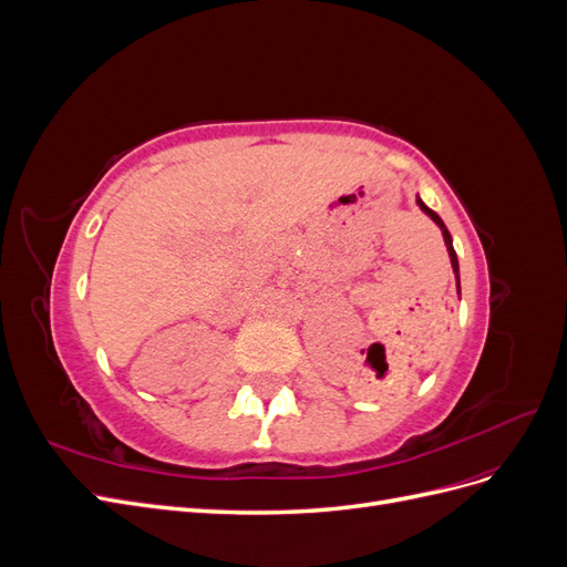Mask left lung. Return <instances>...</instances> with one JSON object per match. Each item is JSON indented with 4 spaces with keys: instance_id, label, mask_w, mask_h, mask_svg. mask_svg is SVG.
I'll return each mask as SVG.
<instances>
[{
    "instance_id": "left-lung-1",
    "label": "left lung",
    "mask_w": 567,
    "mask_h": 567,
    "mask_svg": "<svg viewBox=\"0 0 567 567\" xmlns=\"http://www.w3.org/2000/svg\"><path fill=\"white\" fill-rule=\"evenodd\" d=\"M416 203H419V208L431 217L435 225L440 227V231H442V238H444V246H447V252H450V262H452V269H454V279H456V293L461 296V277H458V257H456V250H454V241H452V234H450V229L444 227V221H442V217L435 213V210H431L427 208V205L421 200V196H416Z\"/></svg>"
}]
</instances>
